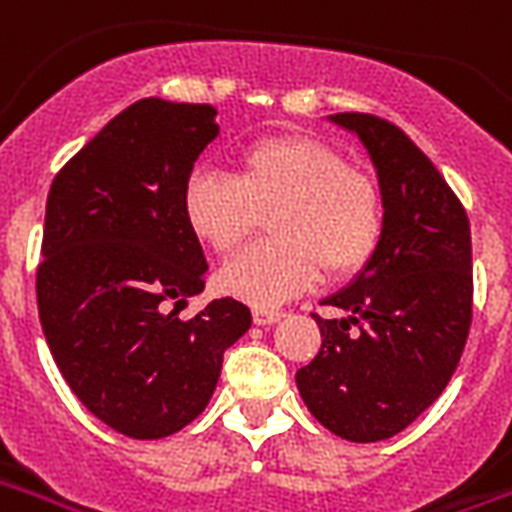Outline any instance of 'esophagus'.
Here are the masks:
<instances>
[{"instance_id":"obj_1","label":"esophagus","mask_w":512,"mask_h":512,"mask_svg":"<svg viewBox=\"0 0 512 512\" xmlns=\"http://www.w3.org/2000/svg\"><path fill=\"white\" fill-rule=\"evenodd\" d=\"M282 317H285V312H279V309H263V306H257L255 312H252L255 325H274L279 323Z\"/></svg>"}]
</instances>
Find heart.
Masks as SVG:
<instances>
[{
    "mask_svg": "<svg viewBox=\"0 0 512 512\" xmlns=\"http://www.w3.org/2000/svg\"><path fill=\"white\" fill-rule=\"evenodd\" d=\"M271 213L274 241L219 274L225 293L263 309L304 293L323 268L331 279L355 276L385 236L380 184L304 135L252 140L238 151L236 176L195 170L181 192L184 222L217 255L238 252Z\"/></svg>",
    "mask_w": 512,
    "mask_h": 512,
    "instance_id": "heart-1",
    "label": "heart"
}]
</instances>
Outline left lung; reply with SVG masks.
I'll return each instance as SVG.
<instances>
[{"instance_id": "obj_1", "label": "left lung", "mask_w": 512, "mask_h": 512, "mask_svg": "<svg viewBox=\"0 0 512 512\" xmlns=\"http://www.w3.org/2000/svg\"><path fill=\"white\" fill-rule=\"evenodd\" d=\"M369 151L385 236L372 263L323 304V347L295 374L301 399L336 437L380 442L407 429L445 391L472 323L469 219L448 181L391 121L333 113Z\"/></svg>"}]
</instances>
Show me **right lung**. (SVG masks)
<instances>
[{"label":"right lung","instance_id":"obj_1","mask_svg":"<svg viewBox=\"0 0 512 512\" xmlns=\"http://www.w3.org/2000/svg\"><path fill=\"white\" fill-rule=\"evenodd\" d=\"M217 108L132 102L56 173L45 203L37 309L70 391L124 437L176 434L206 410L222 355L252 325L236 298L192 320L208 263L181 192L219 135ZM176 305V310H170Z\"/></svg>","mask_w":512,"mask_h":512}]
</instances>
